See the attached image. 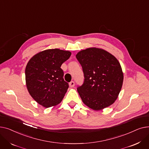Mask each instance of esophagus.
<instances>
[{"mask_svg":"<svg viewBox=\"0 0 149 149\" xmlns=\"http://www.w3.org/2000/svg\"><path fill=\"white\" fill-rule=\"evenodd\" d=\"M74 86H75V82H74V81H70V82L69 83V86H70V88L74 87Z\"/></svg>","mask_w":149,"mask_h":149,"instance_id":"esophagus-1","label":"esophagus"}]
</instances>
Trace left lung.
Here are the masks:
<instances>
[{"instance_id":"8db88e82","label":"left lung","mask_w":149,"mask_h":149,"mask_svg":"<svg viewBox=\"0 0 149 149\" xmlns=\"http://www.w3.org/2000/svg\"><path fill=\"white\" fill-rule=\"evenodd\" d=\"M84 74V81L77 87L83 102L99 111L112 104L118 96L123 82L119 61L108 52L91 48L76 55Z\"/></svg>"}]
</instances>
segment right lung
<instances>
[{
    "label": "right lung",
    "instance_id": "right-lung-1",
    "mask_svg": "<svg viewBox=\"0 0 149 149\" xmlns=\"http://www.w3.org/2000/svg\"><path fill=\"white\" fill-rule=\"evenodd\" d=\"M71 52L48 49L35 55L25 69L26 83L31 96L40 105L49 107L59 104L69 88L64 80L61 65Z\"/></svg>",
    "mask_w": 149,
    "mask_h": 149
}]
</instances>
